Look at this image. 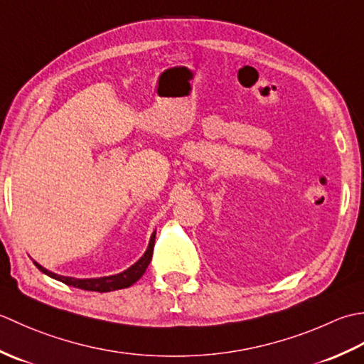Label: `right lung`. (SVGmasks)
Listing matches in <instances>:
<instances>
[{
  "mask_svg": "<svg viewBox=\"0 0 364 364\" xmlns=\"http://www.w3.org/2000/svg\"><path fill=\"white\" fill-rule=\"evenodd\" d=\"M154 243H155V231L151 235V240H149V245H147V250L144 251V255L141 256L135 264L130 265L127 270L117 273V275H109V277L85 278V279L72 278V277H63V275H58V273L47 270L46 267H42L41 264H37L36 261H33V262L42 273H46V275H48L50 278L61 281V283L68 284V286L85 289V291H92V292H111V291H117V289L130 287L132 284H135L136 281L144 275L147 265H149L151 259H152Z\"/></svg>",
  "mask_w": 364,
  "mask_h": 364,
  "instance_id": "add662e5",
  "label": "right lung"
}]
</instances>
